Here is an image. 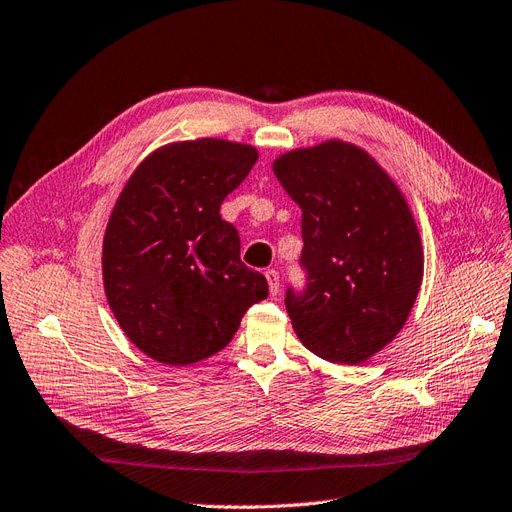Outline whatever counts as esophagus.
Instances as JSON below:
<instances>
[{
  "label": "esophagus",
  "mask_w": 512,
  "mask_h": 512,
  "mask_svg": "<svg viewBox=\"0 0 512 512\" xmlns=\"http://www.w3.org/2000/svg\"><path fill=\"white\" fill-rule=\"evenodd\" d=\"M265 278H268V284H270V293L276 295L278 288H280V274L276 270H268L265 272Z\"/></svg>",
  "instance_id": "esophagus-1"
}]
</instances>
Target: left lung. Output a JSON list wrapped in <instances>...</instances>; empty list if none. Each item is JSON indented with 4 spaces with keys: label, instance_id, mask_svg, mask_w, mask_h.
Returning a JSON list of instances; mask_svg holds the SVG:
<instances>
[{
    "label": "left lung",
    "instance_id": "left-lung-1",
    "mask_svg": "<svg viewBox=\"0 0 512 512\" xmlns=\"http://www.w3.org/2000/svg\"><path fill=\"white\" fill-rule=\"evenodd\" d=\"M274 173L301 207L307 291L286 293L299 341L318 358L358 366L404 328L425 253L404 192L364 148L326 140L288 150Z\"/></svg>",
    "mask_w": 512,
    "mask_h": 512
}]
</instances>
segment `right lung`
Instances as JSON below:
<instances>
[{"label": "right lung", "mask_w": 512, "mask_h": 512, "mask_svg": "<svg viewBox=\"0 0 512 512\" xmlns=\"http://www.w3.org/2000/svg\"><path fill=\"white\" fill-rule=\"evenodd\" d=\"M259 159L251 144L171 142L131 173L102 242L106 301L148 358L190 366L224 349L268 280L240 261L219 207Z\"/></svg>", "instance_id": "add662e5"}]
</instances>
